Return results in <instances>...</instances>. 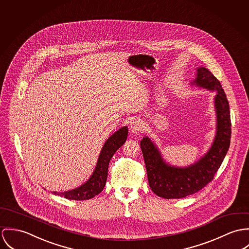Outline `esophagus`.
Here are the masks:
<instances>
[{"instance_id":"1","label":"esophagus","mask_w":249,"mask_h":249,"mask_svg":"<svg viewBox=\"0 0 249 249\" xmlns=\"http://www.w3.org/2000/svg\"><path fill=\"white\" fill-rule=\"evenodd\" d=\"M143 128H144V123L139 119L134 120L133 122H131L130 129L134 134H138L139 132H141L143 130Z\"/></svg>"}]
</instances>
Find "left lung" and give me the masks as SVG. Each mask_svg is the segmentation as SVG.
Masks as SVG:
<instances>
[{
	"label": "left lung",
	"mask_w": 249,
	"mask_h": 249,
	"mask_svg": "<svg viewBox=\"0 0 249 249\" xmlns=\"http://www.w3.org/2000/svg\"><path fill=\"white\" fill-rule=\"evenodd\" d=\"M191 86L216 91L214 109L216 135L209 150L196 161L185 167L169 164L157 144L147 136L140 141L152 191L164 198H181L196 193L208 184L221 165L229 149L231 120L229 103L220 81L204 67L196 68Z\"/></svg>",
	"instance_id": "left-lung-1"
}]
</instances>
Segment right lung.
<instances>
[{"label":"right lung","instance_id":"right-lung-1","mask_svg":"<svg viewBox=\"0 0 249 249\" xmlns=\"http://www.w3.org/2000/svg\"><path fill=\"white\" fill-rule=\"evenodd\" d=\"M128 137V127L124 126L114 132L105 141L101 152L99 154L95 168L89 178V179L81 186L65 191V192H52L54 195L64 196L68 199L85 200L89 199L100 193L105 187L109 163L114 153L125 143Z\"/></svg>","mask_w":249,"mask_h":249}]
</instances>
